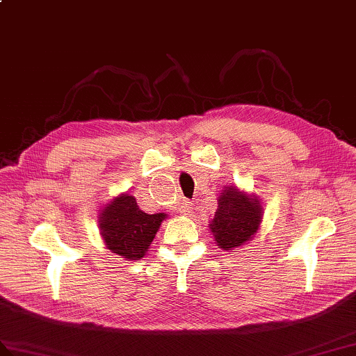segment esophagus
Segmentation results:
<instances>
[{
	"instance_id": "obj_1",
	"label": "esophagus",
	"mask_w": 356,
	"mask_h": 356,
	"mask_svg": "<svg viewBox=\"0 0 356 356\" xmlns=\"http://www.w3.org/2000/svg\"><path fill=\"white\" fill-rule=\"evenodd\" d=\"M191 212H193V203L188 202V200H184V203H181V206H180V213H181V216L186 217Z\"/></svg>"
}]
</instances>
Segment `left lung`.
Segmentation results:
<instances>
[{"instance_id": "1", "label": "left lung", "mask_w": 356, "mask_h": 356, "mask_svg": "<svg viewBox=\"0 0 356 356\" xmlns=\"http://www.w3.org/2000/svg\"><path fill=\"white\" fill-rule=\"evenodd\" d=\"M264 217L261 200L235 185L222 188L218 208L209 221L213 241L221 250L241 249L258 232Z\"/></svg>"}]
</instances>
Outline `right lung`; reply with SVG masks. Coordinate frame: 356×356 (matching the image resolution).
I'll return each mask as SVG.
<instances>
[{
  "instance_id": "add662e5",
  "label": "right lung",
  "mask_w": 356,
  "mask_h": 356,
  "mask_svg": "<svg viewBox=\"0 0 356 356\" xmlns=\"http://www.w3.org/2000/svg\"><path fill=\"white\" fill-rule=\"evenodd\" d=\"M167 213H145L136 198L120 194L103 206L98 216V229L104 245L124 261L144 258Z\"/></svg>"
}]
</instances>
